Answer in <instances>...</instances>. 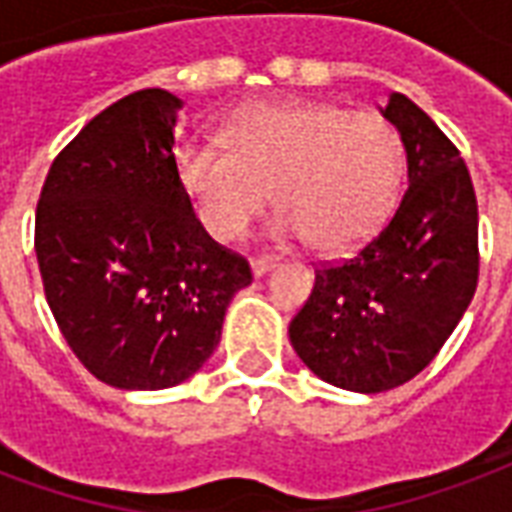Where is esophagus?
Wrapping results in <instances>:
<instances>
[{
  "label": "esophagus",
  "instance_id": "obj_1",
  "mask_svg": "<svg viewBox=\"0 0 512 512\" xmlns=\"http://www.w3.org/2000/svg\"><path fill=\"white\" fill-rule=\"evenodd\" d=\"M275 264H278V259H272V256H253L251 270H253V275L259 278V275H264V272H270Z\"/></svg>",
  "mask_w": 512,
  "mask_h": 512
}]
</instances>
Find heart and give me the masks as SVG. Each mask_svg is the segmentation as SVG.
<instances>
[{
  "instance_id": "b5f03b06",
  "label": "heart",
  "mask_w": 512,
  "mask_h": 512,
  "mask_svg": "<svg viewBox=\"0 0 512 512\" xmlns=\"http://www.w3.org/2000/svg\"><path fill=\"white\" fill-rule=\"evenodd\" d=\"M220 146L182 141L174 174L218 242L242 240L270 201L275 234L346 253L382 229L404 182V141L390 119L335 103H272L242 111Z\"/></svg>"
}]
</instances>
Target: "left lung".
Instances as JSON below:
<instances>
[{
    "label": "left lung",
    "instance_id": "left-lung-1",
    "mask_svg": "<svg viewBox=\"0 0 512 512\" xmlns=\"http://www.w3.org/2000/svg\"><path fill=\"white\" fill-rule=\"evenodd\" d=\"M382 114L404 141L409 188L374 240L316 267L289 324L302 363L352 393L420 374L461 322L480 272L477 196L458 147L401 92Z\"/></svg>",
    "mask_w": 512,
    "mask_h": 512
}]
</instances>
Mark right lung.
Returning a JSON list of instances; mask_svg holds the SVG:
<instances>
[{"label": "right lung", "instance_id": "right-lung-1", "mask_svg": "<svg viewBox=\"0 0 512 512\" xmlns=\"http://www.w3.org/2000/svg\"><path fill=\"white\" fill-rule=\"evenodd\" d=\"M182 100L138 89L89 119L40 190L35 253L67 346L100 382L163 390L210 360L251 264L204 231L174 174Z\"/></svg>", "mask_w": 512, "mask_h": 512}]
</instances>
